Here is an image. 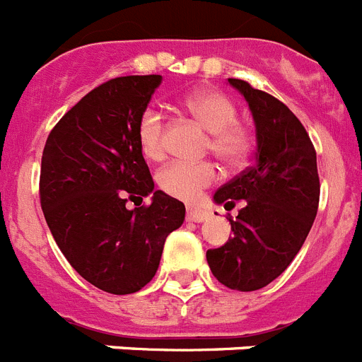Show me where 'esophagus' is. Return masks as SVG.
<instances>
[{
	"instance_id": "esophagus-1",
	"label": "esophagus",
	"mask_w": 362,
	"mask_h": 362,
	"mask_svg": "<svg viewBox=\"0 0 362 362\" xmlns=\"http://www.w3.org/2000/svg\"><path fill=\"white\" fill-rule=\"evenodd\" d=\"M207 216H209V213L204 209H200V207H193V205H189L187 209H185V218H187L189 221H204Z\"/></svg>"
}]
</instances>
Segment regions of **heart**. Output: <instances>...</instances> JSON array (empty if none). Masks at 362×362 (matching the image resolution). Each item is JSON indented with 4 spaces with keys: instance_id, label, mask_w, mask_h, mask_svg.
I'll return each mask as SVG.
<instances>
[{
    "instance_id": "1",
    "label": "heart",
    "mask_w": 362,
    "mask_h": 362,
    "mask_svg": "<svg viewBox=\"0 0 362 362\" xmlns=\"http://www.w3.org/2000/svg\"><path fill=\"white\" fill-rule=\"evenodd\" d=\"M184 110L209 132L207 151H213L223 164L242 165L254 146L252 132L238 122V110L233 100L220 92H194L184 100ZM164 115L157 108H146L136 122V139L144 157L158 160L164 157ZM218 180L213 162H173L158 173V187L169 197L194 202L205 187Z\"/></svg>"
}]
</instances>
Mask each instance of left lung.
Masks as SVG:
<instances>
[{"label":"left lung","instance_id":"left-lung-1","mask_svg":"<svg viewBox=\"0 0 362 362\" xmlns=\"http://www.w3.org/2000/svg\"><path fill=\"white\" fill-rule=\"evenodd\" d=\"M243 93L256 124V160L221 185L216 204L234 207L233 238L207 250L214 278L233 291H258L274 281L307 240L319 205L315 149L305 126L270 93L229 79Z\"/></svg>","mask_w":362,"mask_h":362}]
</instances>
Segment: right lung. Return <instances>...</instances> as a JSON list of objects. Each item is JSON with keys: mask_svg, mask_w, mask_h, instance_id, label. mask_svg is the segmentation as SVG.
I'll use <instances>...</instances> for the list:
<instances>
[{"mask_svg": "<svg viewBox=\"0 0 362 362\" xmlns=\"http://www.w3.org/2000/svg\"><path fill=\"white\" fill-rule=\"evenodd\" d=\"M160 76L115 77L68 110L47 139L39 198L55 243L74 269L110 294H133L153 279L185 207L155 191L136 122ZM153 194L152 204L141 198ZM137 205L127 209V202Z\"/></svg>", "mask_w": 362, "mask_h": 362, "instance_id": "add662e5", "label": "right lung"}]
</instances>
